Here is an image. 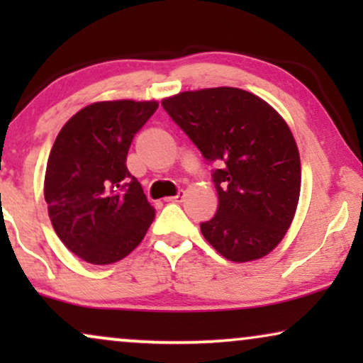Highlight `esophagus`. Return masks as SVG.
Returning <instances> with one entry per match:
<instances>
[{"mask_svg": "<svg viewBox=\"0 0 363 363\" xmlns=\"http://www.w3.org/2000/svg\"><path fill=\"white\" fill-rule=\"evenodd\" d=\"M183 198H185V191H178L175 196L167 198V201H175V203H182Z\"/></svg>", "mask_w": 363, "mask_h": 363, "instance_id": "esophagus-1", "label": "esophagus"}]
</instances>
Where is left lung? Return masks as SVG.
I'll list each match as a JSON object with an SVG mask.
<instances>
[{"label": "left lung", "mask_w": 363, "mask_h": 363, "mask_svg": "<svg viewBox=\"0 0 363 363\" xmlns=\"http://www.w3.org/2000/svg\"><path fill=\"white\" fill-rule=\"evenodd\" d=\"M162 106L208 162L218 210L201 223L205 240L233 262L264 257L294 220L301 158L289 125L255 94L238 87L185 91Z\"/></svg>", "instance_id": "obj_1"}]
</instances>
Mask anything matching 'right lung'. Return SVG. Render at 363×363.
I'll list each match as a JSON object with an SVG mask.
<instances>
[{"label": "right lung", "mask_w": 363, "mask_h": 363, "mask_svg": "<svg viewBox=\"0 0 363 363\" xmlns=\"http://www.w3.org/2000/svg\"><path fill=\"white\" fill-rule=\"evenodd\" d=\"M157 107V101L130 99L94 102L57 133L44 198L59 240L86 262L104 266L123 259L155 218L125 162L133 135Z\"/></svg>", "instance_id": "right-lung-1"}]
</instances>
